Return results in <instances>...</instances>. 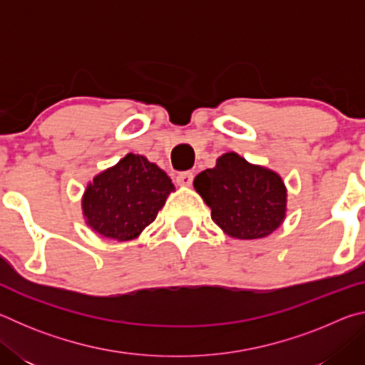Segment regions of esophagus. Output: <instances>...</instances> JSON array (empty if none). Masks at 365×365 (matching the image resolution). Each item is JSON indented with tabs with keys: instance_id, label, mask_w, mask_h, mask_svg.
<instances>
[{
	"instance_id": "34e87169",
	"label": "esophagus",
	"mask_w": 365,
	"mask_h": 365,
	"mask_svg": "<svg viewBox=\"0 0 365 365\" xmlns=\"http://www.w3.org/2000/svg\"><path fill=\"white\" fill-rule=\"evenodd\" d=\"M177 183L180 185V187H190V185L193 183V174H191V172H180V174L177 175Z\"/></svg>"
}]
</instances>
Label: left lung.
Listing matches in <instances>:
<instances>
[{
	"instance_id": "obj_1",
	"label": "left lung",
	"mask_w": 365,
	"mask_h": 365,
	"mask_svg": "<svg viewBox=\"0 0 365 365\" xmlns=\"http://www.w3.org/2000/svg\"><path fill=\"white\" fill-rule=\"evenodd\" d=\"M211 217L232 238L256 240L277 230L287 215V187L277 172L225 153L195 178Z\"/></svg>"
}]
</instances>
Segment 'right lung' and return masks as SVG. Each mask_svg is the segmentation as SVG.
Here are the masks:
<instances>
[{
  "label": "right lung",
  "mask_w": 365,
  "mask_h": 365,
  "mask_svg": "<svg viewBox=\"0 0 365 365\" xmlns=\"http://www.w3.org/2000/svg\"><path fill=\"white\" fill-rule=\"evenodd\" d=\"M174 190L163 169L145 156L128 153L86 185L83 217L101 237L130 242L156 219Z\"/></svg>",
  "instance_id": "obj_1"
}]
</instances>
